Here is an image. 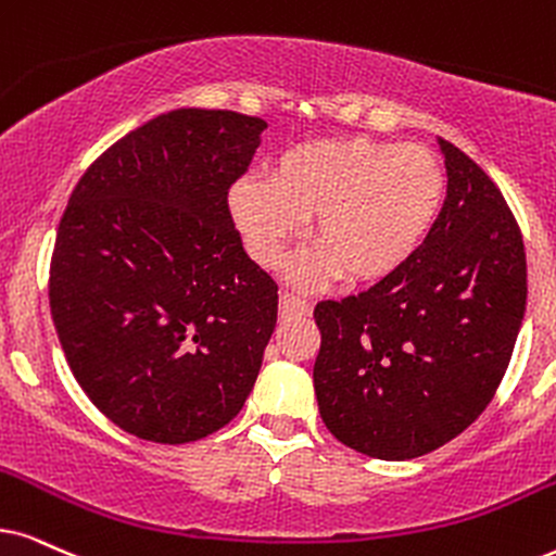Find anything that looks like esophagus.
Listing matches in <instances>:
<instances>
[{
  "label": "esophagus",
  "instance_id": "34e87169",
  "mask_svg": "<svg viewBox=\"0 0 556 556\" xmlns=\"http://www.w3.org/2000/svg\"><path fill=\"white\" fill-rule=\"evenodd\" d=\"M311 313V302L298 298L294 292L279 294V315L282 318H302V315Z\"/></svg>",
  "mask_w": 556,
  "mask_h": 556
}]
</instances>
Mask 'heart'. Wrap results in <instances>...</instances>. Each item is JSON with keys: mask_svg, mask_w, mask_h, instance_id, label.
<instances>
[{"mask_svg": "<svg viewBox=\"0 0 556 556\" xmlns=\"http://www.w3.org/2000/svg\"><path fill=\"white\" fill-rule=\"evenodd\" d=\"M446 194L433 151L369 136L320 138L292 146L269 166V179L230 189V215L245 249L277 266L313 217L318 249L292 266V279L315 285L339 274L354 285L388 279L416 256Z\"/></svg>", "mask_w": 556, "mask_h": 556, "instance_id": "heart-1", "label": "heart"}]
</instances>
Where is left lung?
I'll list each match as a JSON object with an SVG mask.
<instances>
[{
    "label": "left lung",
    "instance_id": "obj_1",
    "mask_svg": "<svg viewBox=\"0 0 556 556\" xmlns=\"http://www.w3.org/2000/svg\"><path fill=\"white\" fill-rule=\"evenodd\" d=\"M446 200L403 269L315 305V397L328 431L375 459H416L472 426L526 313L523 236L493 179L448 140Z\"/></svg>",
    "mask_w": 556,
    "mask_h": 556
}]
</instances>
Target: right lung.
Returning <instances> with one entry per match:
<instances>
[{"label": "right lung", "mask_w": 556, "mask_h": 556, "mask_svg": "<svg viewBox=\"0 0 556 556\" xmlns=\"http://www.w3.org/2000/svg\"><path fill=\"white\" fill-rule=\"evenodd\" d=\"M262 117L172 110L112 143L68 197L48 300L76 382L123 431L189 444L241 410L277 326L228 189Z\"/></svg>", "instance_id": "right-lung-1"}]
</instances>
